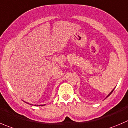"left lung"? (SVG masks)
<instances>
[{
    "label": "left lung",
    "mask_w": 128,
    "mask_h": 128,
    "mask_svg": "<svg viewBox=\"0 0 128 128\" xmlns=\"http://www.w3.org/2000/svg\"><path fill=\"white\" fill-rule=\"evenodd\" d=\"M113 91H114V90H113L111 92H110V94H108V96H109V95H110V94H112V92H113Z\"/></svg>",
    "instance_id": "1"
}]
</instances>
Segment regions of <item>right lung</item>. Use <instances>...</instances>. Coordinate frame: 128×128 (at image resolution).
Here are the masks:
<instances>
[{
	"label": "right lung",
	"mask_w": 128,
	"mask_h": 128,
	"mask_svg": "<svg viewBox=\"0 0 128 128\" xmlns=\"http://www.w3.org/2000/svg\"><path fill=\"white\" fill-rule=\"evenodd\" d=\"M26 103L28 104V102H26ZM30 104V105H32V104ZM32 106H33V105H32ZM34 106H36V105H34ZM44 106V105H40V106ZM44 106H45V105H44Z\"/></svg>",
	"instance_id": "add662e5"
}]
</instances>
